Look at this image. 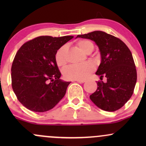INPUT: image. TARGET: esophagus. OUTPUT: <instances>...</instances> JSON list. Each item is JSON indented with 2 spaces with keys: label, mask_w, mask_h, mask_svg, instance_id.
<instances>
[{
  "label": "esophagus",
  "mask_w": 146,
  "mask_h": 146,
  "mask_svg": "<svg viewBox=\"0 0 146 146\" xmlns=\"http://www.w3.org/2000/svg\"><path fill=\"white\" fill-rule=\"evenodd\" d=\"M75 81H76V82H78V83H84L85 82V80H75Z\"/></svg>",
  "instance_id": "esophagus-1"
}]
</instances>
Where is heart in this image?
I'll use <instances>...</instances> for the list:
<instances>
[{
    "label": "heart",
    "instance_id": "heart-1",
    "mask_svg": "<svg viewBox=\"0 0 146 146\" xmlns=\"http://www.w3.org/2000/svg\"><path fill=\"white\" fill-rule=\"evenodd\" d=\"M77 46L85 53H91L94 48V45L91 41L88 40H81L77 42ZM66 47L62 46L56 53L55 59L56 62L59 67L66 65L67 62L66 58ZM95 71V66L91 62H86L78 65H71L64 70L63 74L64 78L71 80H83L88 78Z\"/></svg>",
    "mask_w": 146,
    "mask_h": 146
}]
</instances>
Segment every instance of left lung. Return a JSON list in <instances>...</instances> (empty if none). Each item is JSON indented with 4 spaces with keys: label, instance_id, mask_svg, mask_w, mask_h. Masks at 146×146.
Instances as JSON below:
<instances>
[{
    "label": "left lung",
    "instance_id": "obj_1",
    "mask_svg": "<svg viewBox=\"0 0 146 146\" xmlns=\"http://www.w3.org/2000/svg\"><path fill=\"white\" fill-rule=\"evenodd\" d=\"M98 45L101 63L95 74L107 79L98 82V88L90 99L98 108L108 112L121 108L131 98L137 82V71L132 55L123 41L101 31L78 35Z\"/></svg>",
    "mask_w": 146,
    "mask_h": 146
}]
</instances>
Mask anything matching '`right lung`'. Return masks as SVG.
Instances as JSON below:
<instances>
[{
    "instance_id": "right-lung-1",
    "label": "right lung",
    "mask_w": 146,
    "mask_h": 146,
    "mask_svg": "<svg viewBox=\"0 0 146 146\" xmlns=\"http://www.w3.org/2000/svg\"><path fill=\"white\" fill-rule=\"evenodd\" d=\"M73 36H40L19 48L11 66V85L18 101L31 111L52 109L64 98L71 82L60 79L57 51Z\"/></svg>"
}]
</instances>
